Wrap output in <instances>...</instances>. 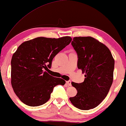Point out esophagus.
Listing matches in <instances>:
<instances>
[{
    "label": "esophagus",
    "mask_w": 126,
    "mask_h": 126,
    "mask_svg": "<svg viewBox=\"0 0 126 126\" xmlns=\"http://www.w3.org/2000/svg\"><path fill=\"white\" fill-rule=\"evenodd\" d=\"M66 83H67V84H68V85H69V86H71V81H70V80H69V81H66Z\"/></svg>",
    "instance_id": "esophagus-1"
}]
</instances>
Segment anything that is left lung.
Masks as SVG:
<instances>
[{
	"instance_id": "obj_1",
	"label": "left lung",
	"mask_w": 126,
	"mask_h": 126,
	"mask_svg": "<svg viewBox=\"0 0 126 126\" xmlns=\"http://www.w3.org/2000/svg\"><path fill=\"white\" fill-rule=\"evenodd\" d=\"M71 44L78 57L77 67L85 73V78L81 83L72 82L77 94L69 100L79 109H93L109 92L113 82L115 61L109 49L94 38L75 37Z\"/></svg>"
}]
</instances>
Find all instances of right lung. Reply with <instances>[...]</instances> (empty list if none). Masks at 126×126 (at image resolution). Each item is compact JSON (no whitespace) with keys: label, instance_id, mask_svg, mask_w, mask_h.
Here are the masks:
<instances>
[{"label":"right lung","instance_id":"obj_1","mask_svg":"<svg viewBox=\"0 0 126 126\" xmlns=\"http://www.w3.org/2000/svg\"><path fill=\"white\" fill-rule=\"evenodd\" d=\"M70 37L60 38L38 37L20 45L12 57L11 85L20 100L37 107L49 100L53 88L65 81L51 76L45 69L50 68L53 58L72 41Z\"/></svg>","mask_w":126,"mask_h":126}]
</instances>
